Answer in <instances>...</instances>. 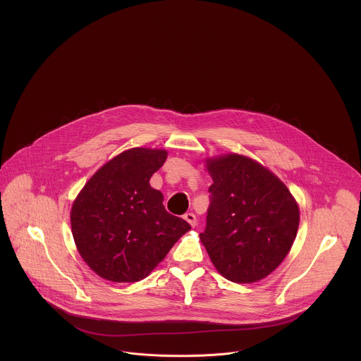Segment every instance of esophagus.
<instances>
[{"label":"esophagus","mask_w":361,"mask_h":361,"mask_svg":"<svg viewBox=\"0 0 361 361\" xmlns=\"http://www.w3.org/2000/svg\"><path fill=\"white\" fill-rule=\"evenodd\" d=\"M184 219H185V221H187L192 227H195V226H196V222H197L196 215H195L193 212H187V214L184 215Z\"/></svg>","instance_id":"esophagus-1"}]
</instances>
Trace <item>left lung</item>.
Wrapping results in <instances>:
<instances>
[{
    "instance_id": "obj_1",
    "label": "left lung",
    "mask_w": 361,
    "mask_h": 361,
    "mask_svg": "<svg viewBox=\"0 0 361 361\" xmlns=\"http://www.w3.org/2000/svg\"><path fill=\"white\" fill-rule=\"evenodd\" d=\"M214 184L200 240L215 268L234 283H255L288 255L299 227L291 192L256 161L238 154L208 159Z\"/></svg>"
}]
</instances>
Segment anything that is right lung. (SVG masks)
<instances>
[{
	"label": "right lung",
	"instance_id": "add662e5",
	"mask_svg": "<svg viewBox=\"0 0 361 361\" xmlns=\"http://www.w3.org/2000/svg\"><path fill=\"white\" fill-rule=\"evenodd\" d=\"M165 150L131 149L96 173L71 207V230L86 264L104 279L134 283L165 258L188 222L169 214L150 177Z\"/></svg>",
	"mask_w": 361,
	"mask_h": 361
}]
</instances>
